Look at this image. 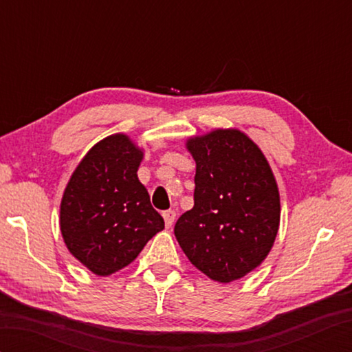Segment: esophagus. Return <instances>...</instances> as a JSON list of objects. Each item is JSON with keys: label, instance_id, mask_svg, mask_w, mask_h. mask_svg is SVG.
<instances>
[{"label": "esophagus", "instance_id": "obj_1", "mask_svg": "<svg viewBox=\"0 0 352 352\" xmlns=\"http://www.w3.org/2000/svg\"><path fill=\"white\" fill-rule=\"evenodd\" d=\"M175 216H177L175 210H166V212H163L164 223H166V227H168V228L172 226V223H174V221H175Z\"/></svg>", "mask_w": 352, "mask_h": 352}]
</instances>
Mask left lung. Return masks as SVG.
Segmentation results:
<instances>
[{"mask_svg":"<svg viewBox=\"0 0 352 352\" xmlns=\"http://www.w3.org/2000/svg\"><path fill=\"white\" fill-rule=\"evenodd\" d=\"M197 162L193 207L174 233L193 266L230 283L257 267L280 226V195L263 153L237 130L188 140Z\"/></svg>","mask_w":352,"mask_h":352,"instance_id":"left-lung-1","label":"left lung"}]
</instances>
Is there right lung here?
Returning <instances> with one entry per match:
<instances>
[{"label":"right lung","instance_id":"1","mask_svg":"<svg viewBox=\"0 0 352 352\" xmlns=\"http://www.w3.org/2000/svg\"><path fill=\"white\" fill-rule=\"evenodd\" d=\"M144 153L125 134L98 142L74 170L60 204L69 252L96 275L130 265L164 228L138 168Z\"/></svg>","mask_w":352,"mask_h":352}]
</instances>
